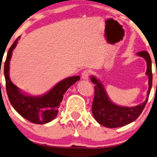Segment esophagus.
<instances>
[{"label":"esophagus","instance_id":"1","mask_svg":"<svg viewBox=\"0 0 157 157\" xmlns=\"http://www.w3.org/2000/svg\"><path fill=\"white\" fill-rule=\"evenodd\" d=\"M89 71L88 70H84L82 73V79L84 80H87L89 79Z\"/></svg>","mask_w":157,"mask_h":157}]
</instances>
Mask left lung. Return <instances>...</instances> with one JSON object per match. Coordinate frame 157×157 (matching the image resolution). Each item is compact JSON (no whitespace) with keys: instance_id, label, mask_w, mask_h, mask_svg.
Returning <instances> with one entry per match:
<instances>
[{"instance_id":"8db88e82","label":"left lung","mask_w":157,"mask_h":157,"mask_svg":"<svg viewBox=\"0 0 157 157\" xmlns=\"http://www.w3.org/2000/svg\"><path fill=\"white\" fill-rule=\"evenodd\" d=\"M139 57L145 59L147 64L146 75L149 77V88L145 101L134 107H124L113 103L108 97L103 85L95 77L91 76V81L95 84L94 97L92 112L98 124L107 128H118L128 125L139 117L145 108L149 99L152 86L151 60L149 54L146 51L137 53Z\"/></svg>"}]
</instances>
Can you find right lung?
<instances>
[{"mask_svg":"<svg viewBox=\"0 0 157 157\" xmlns=\"http://www.w3.org/2000/svg\"><path fill=\"white\" fill-rule=\"evenodd\" d=\"M19 39L20 36L10 47L4 64L3 72L8 99L14 109L26 120L36 124H47L56 118L64 94L71 85L80 80V77L73 76L62 80L42 95L31 96L23 93L13 84L9 77L10 60Z\"/></svg>","mask_w":157,"mask_h":157,"instance_id":"right-lung-1","label":"right lung"}]
</instances>
